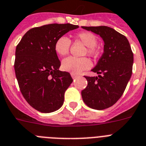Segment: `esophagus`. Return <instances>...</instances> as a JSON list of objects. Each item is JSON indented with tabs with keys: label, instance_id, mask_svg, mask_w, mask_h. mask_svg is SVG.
Wrapping results in <instances>:
<instances>
[{
	"label": "esophagus",
	"instance_id": "esophagus-1",
	"mask_svg": "<svg viewBox=\"0 0 146 146\" xmlns=\"http://www.w3.org/2000/svg\"><path fill=\"white\" fill-rule=\"evenodd\" d=\"M71 76H72V78L73 79H76V77H78V75L77 74H76V73H71Z\"/></svg>",
	"mask_w": 146,
	"mask_h": 146
}]
</instances>
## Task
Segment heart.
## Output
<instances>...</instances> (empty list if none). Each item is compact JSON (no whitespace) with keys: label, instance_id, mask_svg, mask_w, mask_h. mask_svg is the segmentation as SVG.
<instances>
[{"label":"heart","instance_id":"obj_1","mask_svg":"<svg viewBox=\"0 0 146 146\" xmlns=\"http://www.w3.org/2000/svg\"><path fill=\"white\" fill-rule=\"evenodd\" d=\"M76 39L83 43L87 46L83 56L88 55L90 57H96L98 55V38L90 32H83L77 34ZM70 40L65 35H62L56 39L54 44V50L58 55L64 56L69 53L70 47ZM91 67V62L88 58H74L68 57L62 61V67L64 70L73 73H79L82 71L89 69Z\"/></svg>","mask_w":146,"mask_h":146}]
</instances>
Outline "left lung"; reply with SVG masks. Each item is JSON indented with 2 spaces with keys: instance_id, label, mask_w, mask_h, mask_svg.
<instances>
[{
  "instance_id": "1",
  "label": "left lung",
  "mask_w": 146,
  "mask_h": 146,
  "mask_svg": "<svg viewBox=\"0 0 146 146\" xmlns=\"http://www.w3.org/2000/svg\"><path fill=\"white\" fill-rule=\"evenodd\" d=\"M82 27L100 35L105 42L103 54L92 69L99 76H84L88 86L82 91L83 101L88 107L103 110L114 105L124 93L132 74L133 52L127 38L113 28Z\"/></svg>"
}]
</instances>
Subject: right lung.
Segmentation results:
<instances>
[{
	"instance_id": "add662e5",
	"label": "right lung",
	"mask_w": 146,
	"mask_h": 146,
	"mask_svg": "<svg viewBox=\"0 0 146 146\" xmlns=\"http://www.w3.org/2000/svg\"><path fill=\"white\" fill-rule=\"evenodd\" d=\"M78 27L51 24L32 28L17 45L14 67L19 88L29 105L40 112H53L63 105L73 79L58 70L61 62L54 44L58 37Z\"/></svg>"
}]
</instances>
